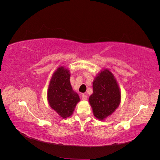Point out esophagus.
I'll list each match as a JSON object with an SVG mask.
<instances>
[{
  "label": "esophagus",
  "instance_id": "1",
  "mask_svg": "<svg viewBox=\"0 0 160 160\" xmlns=\"http://www.w3.org/2000/svg\"><path fill=\"white\" fill-rule=\"evenodd\" d=\"M82 99H83V101H86L87 99H88V96L85 94H83L82 95Z\"/></svg>",
  "mask_w": 160,
  "mask_h": 160
}]
</instances>
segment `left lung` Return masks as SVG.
I'll use <instances>...</instances> for the list:
<instances>
[{
  "instance_id": "left-lung-1",
  "label": "left lung",
  "mask_w": 160,
  "mask_h": 160,
  "mask_svg": "<svg viewBox=\"0 0 160 160\" xmlns=\"http://www.w3.org/2000/svg\"><path fill=\"white\" fill-rule=\"evenodd\" d=\"M93 93L89 97V103L96 118L103 120L112 114L121 101L119 85L112 72L105 69L93 82Z\"/></svg>"
}]
</instances>
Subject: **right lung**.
I'll return each mask as SVG.
<instances>
[{"instance_id":"add662e5","label":"right lung","mask_w":160,"mask_h":160,"mask_svg":"<svg viewBox=\"0 0 160 160\" xmlns=\"http://www.w3.org/2000/svg\"><path fill=\"white\" fill-rule=\"evenodd\" d=\"M50 107L62 118L71 116L77 103L80 101L79 95L72 89L69 71L60 67L53 73L47 91Z\"/></svg>"}]
</instances>
